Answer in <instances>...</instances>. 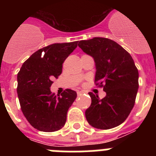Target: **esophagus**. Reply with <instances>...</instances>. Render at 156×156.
Instances as JSON below:
<instances>
[{
    "label": "esophagus",
    "mask_w": 156,
    "mask_h": 156,
    "mask_svg": "<svg viewBox=\"0 0 156 156\" xmlns=\"http://www.w3.org/2000/svg\"><path fill=\"white\" fill-rule=\"evenodd\" d=\"M83 93V91H80V90H77V94L80 95V94H82Z\"/></svg>",
    "instance_id": "1"
}]
</instances>
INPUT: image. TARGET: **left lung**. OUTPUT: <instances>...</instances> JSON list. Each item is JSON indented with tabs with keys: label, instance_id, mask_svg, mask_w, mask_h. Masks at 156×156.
I'll use <instances>...</instances> for the list:
<instances>
[{
	"label": "left lung",
	"instance_id": "1",
	"mask_svg": "<svg viewBox=\"0 0 156 156\" xmlns=\"http://www.w3.org/2000/svg\"><path fill=\"white\" fill-rule=\"evenodd\" d=\"M78 46L91 56L96 66L95 84L106 96L90 92L91 105L85 112L93 127L108 129L124 122L133 108L138 90V70L131 55L116 42L104 37L80 41Z\"/></svg>",
	"mask_w": 156,
	"mask_h": 156
}]
</instances>
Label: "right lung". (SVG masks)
Returning <instances> with one entry per match:
<instances>
[{
	"instance_id": "obj_1",
	"label": "right lung",
	"mask_w": 156,
	"mask_h": 156,
	"mask_svg": "<svg viewBox=\"0 0 156 156\" xmlns=\"http://www.w3.org/2000/svg\"><path fill=\"white\" fill-rule=\"evenodd\" d=\"M77 43L53 44L41 48L23 63L18 73L17 93L22 112L30 125L40 131L62 129L67 112L76 98V92L71 89L55 95L50 87L52 80L61 75L63 62Z\"/></svg>"
}]
</instances>
